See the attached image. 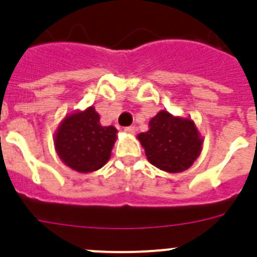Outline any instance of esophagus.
I'll return each mask as SVG.
<instances>
[{
    "label": "esophagus",
    "instance_id": "esophagus-1",
    "mask_svg": "<svg viewBox=\"0 0 257 257\" xmlns=\"http://www.w3.org/2000/svg\"><path fill=\"white\" fill-rule=\"evenodd\" d=\"M124 131H126L127 134H135V127L127 126V127H124Z\"/></svg>",
    "mask_w": 257,
    "mask_h": 257
}]
</instances>
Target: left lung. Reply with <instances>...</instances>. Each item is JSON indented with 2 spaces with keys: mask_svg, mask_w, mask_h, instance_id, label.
<instances>
[{
  "mask_svg": "<svg viewBox=\"0 0 257 257\" xmlns=\"http://www.w3.org/2000/svg\"><path fill=\"white\" fill-rule=\"evenodd\" d=\"M138 138L149 162L174 174L189 169L202 151V139L192 119L174 117L166 110L157 113L149 130Z\"/></svg>",
  "mask_w": 257,
  "mask_h": 257,
  "instance_id": "1",
  "label": "left lung"
}]
</instances>
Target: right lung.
I'll list each match as a JSON object with an SVG mask.
<instances>
[{
  "instance_id": "1",
  "label": "right lung",
  "mask_w": 257,
  "mask_h": 257,
  "mask_svg": "<svg viewBox=\"0 0 257 257\" xmlns=\"http://www.w3.org/2000/svg\"><path fill=\"white\" fill-rule=\"evenodd\" d=\"M100 117L90 106L85 112L65 117L55 134V147L60 160L78 172H92L108 162L117 139V128L101 126Z\"/></svg>"
}]
</instances>
